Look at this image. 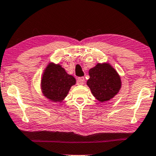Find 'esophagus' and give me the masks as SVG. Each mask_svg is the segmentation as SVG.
<instances>
[{"mask_svg": "<svg viewBox=\"0 0 156 156\" xmlns=\"http://www.w3.org/2000/svg\"><path fill=\"white\" fill-rule=\"evenodd\" d=\"M84 82H85V78L84 77H79L77 79V84L78 85H83Z\"/></svg>", "mask_w": 156, "mask_h": 156, "instance_id": "obj_1", "label": "esophagus"}]
</instances>
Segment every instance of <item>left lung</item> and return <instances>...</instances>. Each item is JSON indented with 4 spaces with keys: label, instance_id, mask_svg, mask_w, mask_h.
Wrapping results in <instances>:
<instances>
[{
    "label": "left lung",
    "instance_id": "1",
    "mask_svg": "<svg viewBox=\"0 0 156 156\" xmlns=\"http://www.w3.org/2000/svg\"><path fill=\"white\" fill-rule=\"evenodd\" d=\"M90 79L87 85L93 96L101 103L109 101L121 88V79L109 63H97L89 70Z\"/></svg>",
    "mask_w": 156,
    "mask_h": 156
}]
</instances>
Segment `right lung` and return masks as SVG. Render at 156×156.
I'll use <instances>...</instances> for the list:
<instances>
[{"mask_svg": "<svg viewBox=\"0 0 156 156\" xmlns=\"http://www.w3.org/2000/svg\"><path fill=\"white\" fill-rule=\"evenodd\" d=\"M76 79L69 74L60 64L49 63L41 80V90L46 98L61 103L67 96L71 86L76 85Z\"/></svg>", "mask_w": 156, "mask_h": 156, "instance_id": "right-lung-1", "label": "right lung"}]
</instances>
